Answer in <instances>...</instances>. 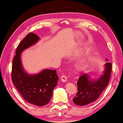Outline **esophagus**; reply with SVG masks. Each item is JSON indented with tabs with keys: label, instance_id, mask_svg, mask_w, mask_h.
<instances>
[{
	"label": "esophagus",
	"instance_id": "34e87169",
	"mask_svg": "<svg viewBox=\"0 0 123 123\" xmlns=\"http://www.w3.org/2000/svg\"><path fill=\"white\" fill-rule=\"evenodd\" d=\"M60 80H61L62 82H65L68 81L67 77H66L65 75H62V76L60 77Z\"/></svg>",
	"mask_w": 123,
	"mask_h": 123
}]
</instances>
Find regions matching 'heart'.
I'll return each mask as SVG.
<instances>
[{
    "label": "heart",
    "mask_w": 123,
    "mask_h": 123,
    "mask_svg": "<svg viewBox=\"0 0 123 123\" xmlns=\"http://www.w3.org/2000/svg\"><path fill=\"white\" fill-rule=\"evenodd\" d=\"M87 64V62L86 60H83V61L77 62L74 65V68L77 71L80 72L84 70L85 69Z\"/></svg>",
    "instance_id": "b5f03b06"
}]
</instances>
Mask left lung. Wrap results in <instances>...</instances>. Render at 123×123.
<instances>
[{"mask_svg": "<svg viewBox=\"0 0 123 123\" xmlns=\"http://www.w3.org/2000/svg\"><path fill=\"white\" fill-rule=\"evenodd\" d=\"M105 61L108 60L106 59ZM103 67L102 74L98 78H92L91 73L85 74L79 77L77 82L78 92L73 99L75 105L84 106L98 98L109 82L112 64L107 62Z\"/></svg>", "mask_w": 123, "mask_h": 123, "instance_id": "1", "label": "left lung"}]
</instances>
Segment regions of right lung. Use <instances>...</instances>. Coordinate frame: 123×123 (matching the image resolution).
I'll return each mask as SVG.
<instances>
[{
    "instance_id": "1",
    "label": "right lung",
    "mask_w": 123,
    "mask_h": 123,
    "mask_svg": "<svg viewBox=\"0 0 123 123\" xmlns=\"http://www.w3.org/2000/svg\"><path fill=\"white\" fill-rule=\"evenodd\" d=\"M40 39L38 35L30 33L20 43L12 61L11 73L13 84L24 99L38 107L49 102L59 79L56 70L45 69L38 73L30 74L22 65V52L36 44Z\"/></svg>"
}]
</instances>
